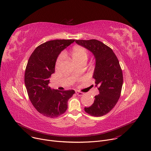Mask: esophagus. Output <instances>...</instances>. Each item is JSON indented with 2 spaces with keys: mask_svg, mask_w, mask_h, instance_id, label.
<instances>
[{
  "mask_svg": "<svg viewBox=\"0 0 151 151\" xmlns=\"http://www.w3.org/2000/svg\"><path fill=\"white\" fill-rule=\"evenodd\" d=\"M76 94L78 95V96H82L84 95V93L82 92H80V91H76Z\"/></svg>",
  "mask_w": 151,
  "mask_h": 151,
  "instance_id": "34e87169",
  "label": "esophagus"
}]
</instances>
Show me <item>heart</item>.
Instances as JSON below:
<instances>
[{
	"mask_svg": "<svg viewBox=\"0 0 151 151\" xmlns=\"http://www.w3.org/2000/svg\"><path fill=\"white\" fill-rule=\"evenodd\" d=\"M66 55V52H63V53H60L57 60H56V65L60 64L63 59V55ZM70 55L73 58V59L78 64L85 62H86L88 60L89 56V52L88 50L84 47L76 45L74 46L72 50H71Z\"/></svg>",
	"mask_w": 151,
	"mask_h": 151,
	"instance_id": "1",
	"label": "heart"
}]
</instances>
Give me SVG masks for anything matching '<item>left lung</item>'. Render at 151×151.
Masks as SVG:
<instances>
[{"mask_svg": "<svg viewBox=\"0 0 151 151\" xmlns=\"http://www.w3.org/2000/svg\"><path fill=\"white\" fill-rule=\"evenodd\" d=\"M76 42L90 50L96 59L93 78L99 93L85 111L93 116H103L113 109L121 96L123 74L119 62L112 49L98 40H76Z\"/></svg>", "mask_w": 151, "mask_h": 151, "instance_id": "8db88e82", "label": "left lung"}]
</instances>
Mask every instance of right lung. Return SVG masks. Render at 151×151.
I'll list each match as a JSON object with an SVG mask.
<instances>
[{
  "mask_svg": "<svg viewBox=\"0 0 151 151\" xmlns=\"http://www.w3.org/2000/svg\"><path fill=\"white\" fill-rule=\"evenodd\" d=\"M75 40H56L38 46L30 55L25 70L24 83L30 102L36 110L50 118H57L68 108L74 90L59 91L48 86L55 71V63L61 51Z\"/></svg>",
  "mask_w": 151,
  "mask_h": 151,
  "instance_id": "1",
  "label": "right lung"
}]
</instances>
